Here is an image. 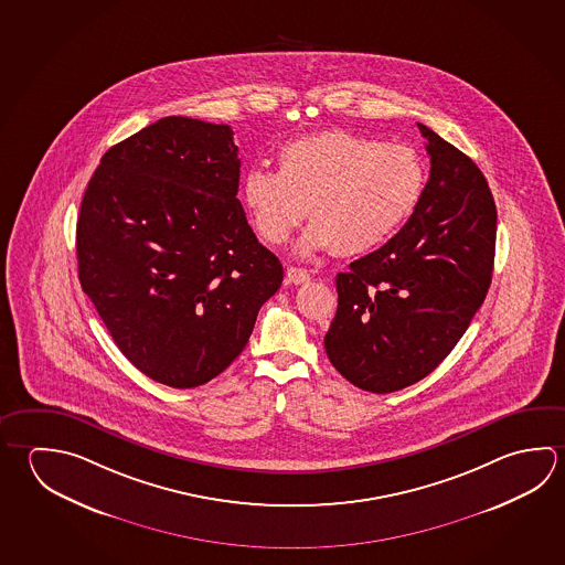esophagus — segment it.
I'll use <instances>...</instances> for the list:
<instances>
[{"label": "esophagus", "instance_id": "34e87169", "mask_svg": "<svg viewBox=\"0 0 565 565\" xmlns=\"http://www.w3.org/2000/svg\"><path fill=\"white\" fill-rule=\"evenodd\" d=\"M287 279L291 281V284H296V286H299V284H307L309 281V271L303 268H287Z\"/></svg>", "mask_w": 565, "mask_h": 565}]
</instances>
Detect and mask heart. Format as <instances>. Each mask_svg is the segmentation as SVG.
<instances>
[{"label": "heart", "instance_id": "1", "mask_svg": "<svg viewBox=\"0 0 565 565\" xmlns=\"http://www.w3.org/2000/svg\"><path fill=\"white\" fill-rule=\"evenodd\" d=\"M278 160L279 170L249 167L239 199L269 246L284 244L309 214L313 222L297 244L301 254L379 248L413 218L425 194V160L416 150L351 130L289 140Z\"/></svg>", "mask_w": 565, "mask_h": 565}]
</instances>
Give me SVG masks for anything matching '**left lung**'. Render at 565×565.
I'll use <instances>...</instances> for the list:
<instances>
[{
  "mask_svg": "<svg viewBox=\"0 0 565 565\" xmlns=\"http://www.w3.org/2000/svg\"><path fill=\"white\" fill-rule=\"evenodd\" d=\"M430 179L413 218L337 274L326 351L349 383L395 393L433 373L465 335L492 281L495 204L465 152L418 122Z\"/></svg>",
  "mask_w": 565,
  "mask_h": 565,
  "instance_id": "8db88e82",
  "label": "left lung"
}]
</instances>
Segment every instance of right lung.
Listing matches in <instances>:
<instances>
[{"instance_id": "obj_1", "label": "right lung", "mask_w": 565, "mask_h": 565, "mask_svg": "<svg viewBox=\"0 0 565 565\" xmlns=\"http://www.w3.org/2000/svg\"><path fill=\"white\" fill-rule=\"evenodd\" d=\"M234 130L164 117L110 147L77 220L83 291L140 373L204 385L244 351L284 268L249 228Z\"/></svg>"}]
</instances>
